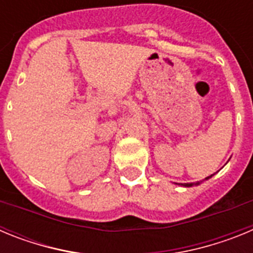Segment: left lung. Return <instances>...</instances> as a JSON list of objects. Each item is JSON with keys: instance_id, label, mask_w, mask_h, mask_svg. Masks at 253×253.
I'll list each match as a JSON object with an SVG mask.
<instances>
[{"instance_id": "1", "label": "left lung", "mask_w": 253, "mask_h": 253, "mask_svg": "<svg viewBox=\"0 0 253 253\" xmlns=\"http://www.w3.org/2000/svg\"><path fill=\"white\" fill-rule=\"evenodd\" d=\"M211 176L213 175H210V176H208V177H205V180L210 178ZM200 182H202V181H198V182H189V184H178V185H181V186H184V187H191V186H198V185H200Z\"/></svg>"}]
</instances>
